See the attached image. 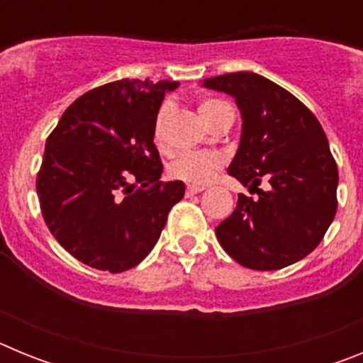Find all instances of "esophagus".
<instances>
[{"label":"esophagus","mask_w":363,"mask_h":363,"mask_svg":"<svg viewBox=\"0 0 363 363\" xmlns=\"http://www.w3.org/2000/svg\"><path fill=\"white\" fill-rule=\"evenodd\" d=\"M201 191H205V187H200V185H187V187H185V194H187V196L198 194V192Z\"/></svg>","instance_id":"esophagus-1"}]
</instances>
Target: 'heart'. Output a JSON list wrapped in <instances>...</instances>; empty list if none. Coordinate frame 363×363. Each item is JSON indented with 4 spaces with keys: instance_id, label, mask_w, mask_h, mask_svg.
Masks as SVG:
<instances>
[{
    "instance_id": "heart-1",
    "label": "heart",
    "mask_w": 363,
    "mask_h": 363,
    "mask_svg": "<svg viewBox=\"0 0 363 363\" xmlns=\"http://www.w3.org/2000/svg\"><path fill=\"white\" fill-rule=\"evenodd\" d=\"M225 108H229V105L216 98H205L198 104V112L207 125L213 123ZM169 112H171V104H163L154 118L152 138L158 145H162L163 142V125H165ZM221 165H223V158L218 152H211V150L185 152L172 160L169 165V174L191 185H205L209 184L213 176L220 171Z\"/></svg>"
}]
</instances>
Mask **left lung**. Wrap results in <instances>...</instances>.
Listing matches in <instances>:
<instances>
[{
    "mask_svg": "<svg viewBox=\"0 0 363 363\" xmlns=\"http://www.w3.org/2000/svg\"><path fill=\"white\" fill-rule=\"evenodd\" d=\"M203 85L236 99L242 140L229 174L258 194H238L234 213L216 227L218 242L247 269L296 264L322 242L338 205V167L322 125L296 96L259 74H223ZM264 177L265 191L257 189Z\"/></svg>",
    "mask_w": 363,
    "mask_h": 363,
    "instance_id": "8db88e82",
    "label": "left lung"
}]
</instances>
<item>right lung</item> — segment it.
Here are the masks:
<instances>
[{
    "instance_id": "add662e5",
    "label": "right lung",
    "mask_w": 363,
    "mask_h": 363,
    "mask_svg": "<svg viewBox=\"0 0 363 363\" xmlns=\"http://www.w3.org/2000/svg\"><path fill=\"white\" fill-rule=\"evenodd\" d=\"M176 86L129 78L96 86L47 138L36 178L41 214L82 264L108 272L136 267L184 198L182 182H160L163 165L152 138L163 96Z\"/></svg>"
}]
</instances>
